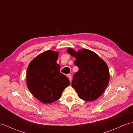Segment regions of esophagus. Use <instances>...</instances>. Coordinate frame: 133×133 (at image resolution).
<instances>
[{
  "instance_id": "1",
  "label": "esophagus",
  "mask_w": 133,
  "mask_h": 133,
  "mask_svg": "<svg viewBox=\"0 0 133 133\" xmlns=\"http://www.w3.org/2000/svg\"><path fill=\"white\" fill-rule=\"evenodd\" d=\"M67 77L69 78L70 81H72V76H71V74H67Z\"/></svg>"
}]
</instances>
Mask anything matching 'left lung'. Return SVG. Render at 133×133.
<instances>
[{
    "label": "left lung",
    "instance_id": "1",
    "mask_svg": "<svg viewBox=\"0 0 133 133\" xmlns=\"http://www.w3.org/2000/svg\"><path fill=\"white\" fill-rule=\"evenodd\" d=\"M68 52L76 57L74 64L78 71L74 74L72 86L81 99L92 101L102 95L109 83V73L107 65L102 59L87 49L76 52L72 48Z\"/></svg>",
    "mask_w": 133,
    "mask_h": 133
}]
</instances>
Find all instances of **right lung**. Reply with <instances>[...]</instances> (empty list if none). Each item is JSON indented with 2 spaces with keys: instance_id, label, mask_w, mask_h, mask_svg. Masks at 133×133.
<instances>
[{
  "instance_id": "add662e5",
  "label": "right lung",
  "mask_w": 133,
  "mask_h": 133,
  "mask_svg": "<svg viewBox=\"0 0 133 133\" xmlns=\"http://www.w3.org/2000/svg\"><path fill=\"white\" fill-rule=\"evenodd\" d=\"M58 53L48 50L39 55L29 64L27 69V86L35 98L43 103L59 99L69 80L61 73L57 64Z\"/></svg>"
}]
</instances>
